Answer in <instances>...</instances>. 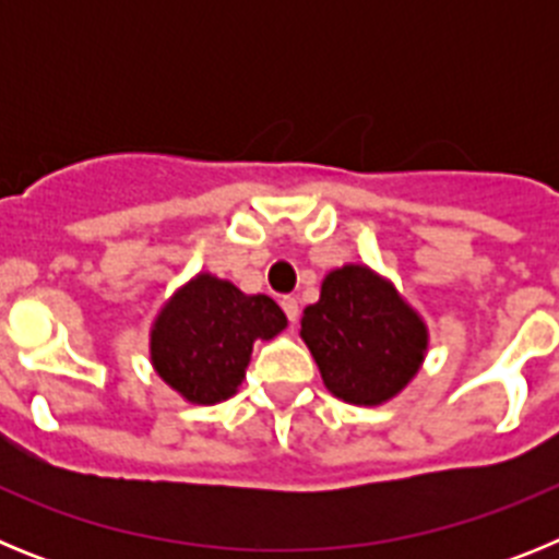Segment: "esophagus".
<instances>
[{
    "label": "esophagus",
    "mask_w": 559,
    "mask_h": 559,
    "mask_svg": "<svg viewBox=\"0 0 559 559\" xmlns=\"http://www.w3.org/2000/svg\"><path fill=\"white\" fill-rule=\"evenodd\" d=\"M280 305H283L288 322L296 324V319H299V299H296V296H283V302Z\"/></svg>",
    "instance_id": "34e87169"
}]
</instances>
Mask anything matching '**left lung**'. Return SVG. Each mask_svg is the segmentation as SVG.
Wrapping results in <instances>:
<instances>
[{
  "label": "left lung",
  "instance_id": "left-lung-1",
  "mask_svg": "<svg viewBox=\"0 0 559 559\" xmlns=\"http://www.w3.org/2000/svg\"><path fill=\"white\" fill-rule=\"evenodd\" d=\"M302 341L324 386L353 406H380L408 386L428 349V328L394 285L367 265L324 276L302 313Z\"/></svg>",
  "mask_w": 559,
  "mask_h": 559
}]
</instances>
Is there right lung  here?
<instances>
[{
	"label": "right lung",
	"mask_w": 559,
	"mask_h": 559,
	"mask_svg": "<svg viewBox=\"0 0 559 559\" xmlns=\"http://www.w3.org/2000/svg\"><path fill=\"white\" fill-rule=\"evenodd\" d=\"M285 324L271 296H249L226 280L199 274L153 322V369L195 406H215L243 383L254 341L274 338Z\"/></svg>",
	"instance_id": "right-lung-1"
}]
</instances>
